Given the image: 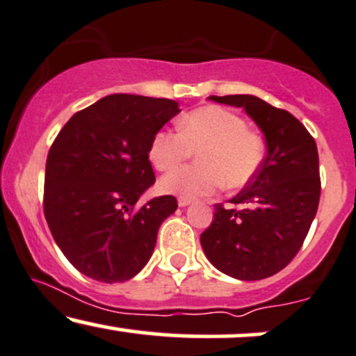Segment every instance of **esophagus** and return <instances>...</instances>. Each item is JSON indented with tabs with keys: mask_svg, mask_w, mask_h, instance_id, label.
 Here are the masks:
<instances>
[{
	"mask_svg": "<svg viewBox=\"0 0 356 356\" xmlns=\"http://www.w3.org/2000/svg\"><path fill=\"white\" fill-rule=\"evenodd\" d=\"M191 204V199H186V197H179V207H187Z\"/></svg>",
	"mask_w": 356,
	"mask_h": 356,
	"instance_id": "obj_1",
	"label": "esophagus"
}]
</instances>
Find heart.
Here are the masks:
<instances>
[{
    "label": "heart",
    "instance_id": "b5f03b06",
    "mask_svg": "<svg viewBox=\"0 0 356 356\" xmlns=\"http://www.w3.org/2000/svg\"><path fill=\"white\" fill-rule=\"evenodd\" d=\"M197 154L199 165L170 171L161 179V189L194 199L211 195L224 184L241 189L259 172L265 156L262 136L248 129L245 119L219 106L191 111L177 131H159L152 137L149 159L157 170H170Z\"/></svg>",
    "mask_w": 356,
    "mask_h": 356
}]
</instances>
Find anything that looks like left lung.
Returning a JSON list of instances; mask_svg holds the SVG:
<instances>
[{"label": "left lung", "instance_id": "1", "mask_svg": "<svg viewBox=\"0 0 356 356\" xmlns=\"http://www.w3.org/2000/svg\"><path fill=\"white\" fill-rule=\"evenodd\" d=\"M211 99L245 109L264 132L267 157L229 207L216 204L200 243L220 272L238 280H262L292 262L315 219L322 191L318 151L289 111L250 94Z\"/></svg>", "mask_w": 356, "mask_h": 356}]
</instances>
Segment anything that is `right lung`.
Listing matches in <instances>:
<instances>
[{
  "instance_id": "right-lung-1",
  "label": "right lung",
  "mask_w": 356,
  "mask_h": 356,
  "mask_svg": "<svg viewBox=\"0 0 356 356\" xmlns=\"http://www.w3.org/2000/svg\"><path fill=\"white\" fill-rule=\"evenodd\" d=\"M179 113L165 97L111 94L78 111L48 152L42 207L72 267L104 284L129 280L151 259L159 227L177 209L161 195L137 209L156 182L149 147Z\"/></svg>"
}]
</instances>
